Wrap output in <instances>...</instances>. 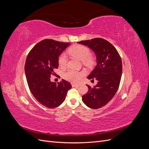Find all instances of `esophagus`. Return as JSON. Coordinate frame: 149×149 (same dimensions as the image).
Segmentation results:
<instances>
[{"label":"esophagus","mask_w":149,"mask_h":149,"mask_svg":"<svg viewBox=\"0 0 149 149\" xmlns=\"http://www.w3.org/2000/svg\"><path fill=\"white\" fill-rule=\"evenodd\" d=\"M73 87H79V86H81V84L79 83H72L71 84Z\"/></svg>","instance_id":"1"}]
</instances>
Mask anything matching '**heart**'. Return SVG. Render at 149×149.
I'll use <instances>...</instances> for the list:
<instances>
[{"label":"heart","mask_w":149,"mask_h":149,"mask_svg":"<svg viewBox=\"0 0 149 149\" xmlns=\"http://www.w3.org/2000/svg\"><path fill=\"white\" fill-rule=\"evenodd\" d=\"M68 53L70 55L80 61H83V64L87 66H91L93 64V58L91 56V51L85 46L81 45H76L71 47ZM67 63V57L65 53H62L58 58V64L60 67H64ZM83 73L74 70H68L63 73V78L71 82L76 83L79 81L83 76Z\"/></svg>","instance_id":"b5f03b06"}]
</instances>
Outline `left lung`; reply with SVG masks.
Here are the masks:
<instances>
[{
	"label": "left lung",
	"instance_id": "1",
	"mask_svg": "<svg viewBox=\"0 0 149 149\" xmlns=\"http://www.w3.org/2000/svg\"><path fill=\"white\" fill-rule=\"evenodd\" d=\"M88 46L94 52L97 65L88 79L97 81L94 88L88 85V91L82 96L83 102L94 109H99L109 102L119 88L123 65L116 48L107 40L96 38L78 42ZM87 86V84H86Z\"/></svg>",
	"mask_w": 149,
	"mask_h": 149
}]
</instances>
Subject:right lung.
I'll return each instance as SVG.
<instances>
[{"label": "right lung", "instance_id": "1", "mask_svg": "<svg viewBox=\"0 0 149 149\" xmlns=\"http://www.w3.org/2000/svg\"><path fill=\"white\" fill-rule=\"evenodd\" d=\"M70 45L51 39L38 42L26 57L25 73L29 89L33 97L48 108H55L65 100L71 84L62 79L57 84L50 81L54 70L58 69V58Z\"/></svg>", "mask_w": 149, "mask_h": 149}]
</instances>
